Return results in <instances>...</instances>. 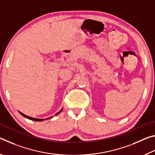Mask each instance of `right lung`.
I'll list each match as a JSON object with an SVG mask.
<instances>
[{
    "mask_svg": "<svg viewBox=\"0 0 155 155\" xmlns=\"http://www.w3.org/2000/svg\"><path fill=\"white\" fill-rule=\"evenodd\" d=\"M62 110H63V108L60 110V111L58 112V113H57V114H55V115H57L58 114H59L60 113H61V111H62ZM20 113V114L22 115V116H24L25 117H26V118H27V119H29V120H33V121H38V122H42V121H44V120H47V119H51V118H52V117L53 116H52V117H48V118H46V119H40V118H35V117H30V116H28V115H25V114H22V112H20V111H18Z\"/></svg>",
    "mask_w": 155,
    "mask_h": 155,
    "instance_id": "obj_1",
    "label": "right lung"
}]
</instances>
